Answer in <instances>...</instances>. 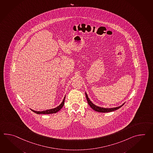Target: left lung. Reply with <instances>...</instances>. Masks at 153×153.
<instances>
[{"label": "left lung", "mask_w": 153, "mask_h": 153, "mask_svg": "<svg viewBox=\"0 0 153 153\" xmlns=\"http://www.w3.org/2000/svg\"><path fill=\"white\" fill-rule=\"evenodd\" d=\"M85 97H86V98H87V102H88V103L89 106H90L94 110H95V111H97V112H111V111H115L116 110L120 109L121 107H122V106L125 104V103H123L121 105L119 106L118 107L112 108H102V107H100V106L95 105V104H94L90 100V99H89L88 97V95L87 94V93H85Z\"/></svg>", "instance_id": "1"}]
</instances>
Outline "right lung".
Wrapping results in <instances>:
<instances>
[{
	"label": "right lung",
	"mask_w": 153,
	"mask_h": 153,
	"mask_svg": "<svg viewBox=\"0 0 153 153\" xmlns=\"http://www.w3.org/2000/svg\"><path fill=\"white\" fill-rule=\"evenodd\" d=\"M65 99V97L63 99V100H62V102L61 104L57 107H56L55 108H54V109H49V110L42 111H34V110H32V109H31V110L32 111H33V112L37 114H51L56 113V112H58L63 107L64 104Z\"/></svg>",
	"instance_id": "add662e5"
}]
</instances>
